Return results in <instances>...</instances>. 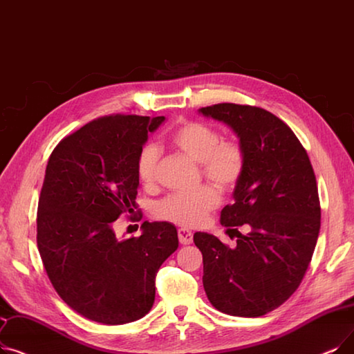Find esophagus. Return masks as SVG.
Listing matches in <instances>:
<instances>
[{"instance_id":"34e87169","label":"esophagus","mask_w":354,"mask_h":354,"mask_svg":"<svg viewBox=\"0 0 354 354\" xmlns=\"http://www.w3.org/2000/svg\"><path fill=\"white\" fill-rule=\"evenodd\" d=\"M178 237L180 244H191L192 243V233L188 228H179L178 230Z\"/></svg>"}]
</instances>
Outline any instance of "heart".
I'll return each instance as SVG.
<instances>
[{"label":"heart","mask_w":354,"mask_h":354,"mask_svg":"<svg viewBox=\"0 0 354 354\" xmlns=\"http://www.w3.org/2000/svg\"><path fill=\"white\" fill-rule=\"evenodd\" d=\"M167 143L174 150L196 162L201 176L220 191L234 188L243 175L245 165L243 147L234 140L221 139L218 130L205 122H182L169 136ZM136 172L146 189L156 187L159 179V150L156 146L147 145L139 151ZM218 204V192L203 185L191 192L166 196L156 204L155 215L179 225L195 227L203 224Z\"/></svg>","instance_id":"b5f03b06"}]
</instances>
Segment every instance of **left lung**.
I'll return each instance as SVG.
<instances>
[{"label":"left lung","instance_id":"1","mask_svg":"<svg viewBox=\"0 0 354 354\" xmlns=\"http://www.w3.org/2000/svg\"><path fill=\"white\" fill-rule=\"evenodd\" d=\"M199 114L239 137L245 165L221 225L250 228L245 236L237 232L234 249L212 234H194L205 294L224 314L265 315L294 294L310 266L321 225L314 169L294 131L263 109L224 102Z\"/></svg>","mask_w":354,"mask_h":354}]
</instances>
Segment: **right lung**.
Returning a JSON list of instances; mask_svg holds the SVG:
<instances>
[{
  "label": "right lung",
  "instance_id": "1",
  "mask_svg": "<svg viewBox=\"0 0 354 354\" xmlns=\"http://www.w3.org/2000/svg\"><path fill=\"white\" fill-rule=\"evenodd\" d=\"M165 117L106 115L55 147L37 208V248L57 292L82 317L117 326L145 317L155 279L178 249L176 227L145 221L142 236L120 240L113 230L133 214L136 160Z\"/></svg>",
  "mask_w": 354,
  "mask_h": 354
}]
</instances>
